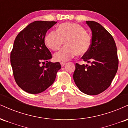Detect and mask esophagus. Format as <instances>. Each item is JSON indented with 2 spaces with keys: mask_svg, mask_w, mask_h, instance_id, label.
Returning <instances> with one entry per match:
<instances>
[{
  "mask_svg": "<svg viewBox=\"0 0 128 128\" xmlns=\"http://www.w3.org/2000/svg\"><path fill=\"white\" fill-rule=\"evenodd\" d=\"M60 64H61V66H62V67H64V66H65L66 63L64 62H60Z\"/></svg>",
  "mask_w": 128,
  "mask_h": 128,
  "instance_id": "1",
  "label": "esophagus"
}]
</instances>
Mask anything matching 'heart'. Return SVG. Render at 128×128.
Segmentation results:
<instances>
[{"label": "heart", "instance_id": "b5f03b06", "mask_svg": "<svg viewBox=\"0 0 128 128\" xmlns=\"http://www.w3.org/2000/svg\"><path fill=\"white\" fill-rule=\"evenodd\" d=\"M64 41L66 46L54 54L55 61H67L76 54H86L92 45V36L79 24L64 23L58 26L57 31L49 32L44 38L46 46L52 50L59 49Z\"/></svg>", "mask_w": 128, "mask_h": 128}]
</instances>
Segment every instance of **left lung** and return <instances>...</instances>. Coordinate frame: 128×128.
<instances>
[{"instance_id":"8db88e82","label":"left lung","mask_w":128,"mask_h":128,"mask_svg":"<svg viewBox=\"0 0 128 128\" xmlns=\"http://www.w3.org/2000/svg\"><path fill=\"white\" fill-rule=\"evenodd\" d=\"M92 32L90 49L82 60L90 65L76 63L73 79L79 90L88 95H97L111 85L118 69L117 47L111 34L99 23L86 21Z\"/></svg>"}]
</instances>
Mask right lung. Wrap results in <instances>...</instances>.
Listing matches in <instances>:
<instances>
[{
	"instance_id": "1",
	"label": "right lung",
	"mask_w": 128,
	"mask_h": 128,
	"mask_svg": "<svg viewBox=\"0 0 128 128\" xmlns=\"http://www.w3.org/2000/svg\"><path fill=\"white\" fill-rule=\"evenodd\" d=\"M56 22L35 21L16 36L11 53V64L16 83L24 92L40 93L52 86L61 68L49 61L52 55L46 46V32ZM46 62L45 66L40 64Z\"/></svg>"
}]
</instances>
